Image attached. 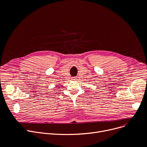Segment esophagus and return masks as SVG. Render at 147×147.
<instances>
[{"label": "esophagus", "mask_w": 147, "mask_h": 147, "mask_svg": "<svg viewBox=\"0 0 147 147\" xmlns=\"http://www.w3.org/2000/svg\"><path fill=\"white\" fill-rule=\"evenodd\" d=\"M76 79H75V78L74 77H73V80H75Z\"/></svg>", "instance_id": "34e87169"}]
</instances>
